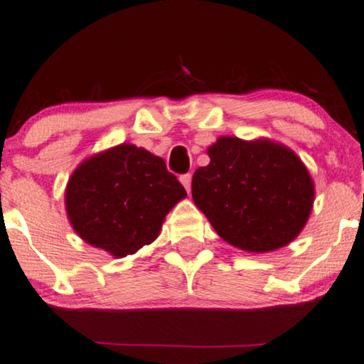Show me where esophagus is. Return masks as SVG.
Segmentation results:
<instances>
[{
	"mask_svg": "<svg viewBox=\"0 0 364 364\" xmlns=\"http://www.w3.org/2000/svg\"><path fill=\"white\" fill-rule=\"evenodd\" d=\"M179 179H181L183 186H185V188H186V191H188V193H190V190H191V174H190V173L183 174V176H181V178H179Z\"/></svg>",
	"mask_w": 364,
	"mask_h": 364,
	"instance_id": "obj_1",
	"label": "esophagus"
}]
</instances>
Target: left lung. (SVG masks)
<instances>
[{"label":"left lung","instance_id":"left-lung-1","mask_svg":"<svg viewBox=\"0 0 364 364\" xmlns=\"http://www.w3.org/2000/svg\"><path fill=\"white\" fill-rule=\"evenodd\" d=\"M191 181L195 205L217 234L249 252L291 242L310 215L314 183L295 152L269 140L220 137Z\"/></svg>","mask_w":364,"mask_h":364}]
</instances>
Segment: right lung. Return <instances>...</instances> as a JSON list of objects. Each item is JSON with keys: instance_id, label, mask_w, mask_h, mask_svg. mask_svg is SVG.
<instances>
[{"instance_id": "right-lung-1", "label": "right lung", "mask_w": 364, "mask_h": 364, "mask_svg": "<svg viewBox=\"0 0 364 364\" xmlns=\"http://www.w3.org/2000/svg\"><path fill=\"white\" fill-rule=\"evenodd\" d=\"M185 196L164 159L122 144L74 171L65 208L74 230L87 244L125 257L159 235L164 217Z\"/></svg>"}]
</instances>
